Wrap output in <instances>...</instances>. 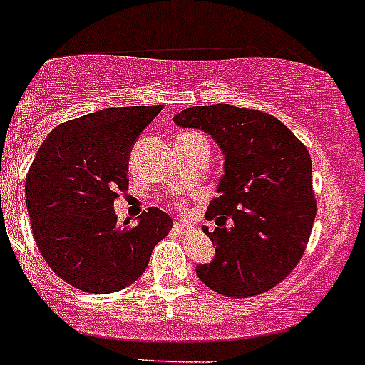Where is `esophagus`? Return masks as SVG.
<instances>
[{
	"mask_svg": "<svg viewBox=\"0 0 365 365\" xmlns=\"http://www.w3.org/2000/svg\"><path fill=\"white\" fill-rule=\"evenodd\" d=\"M190 225H186V222H175V225H173V230L177 232V234H186V232L190 230Z\"/></svg>",
	"mask_w": 365,
	"mask_h": 365,
	"instance_id": "esophagus-1",
	"label": "esophagus"
}]
</instances>
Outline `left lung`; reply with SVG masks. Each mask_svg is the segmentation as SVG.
<instances>
[{"instance_id":"left-lung-1","label":"left lung","mask_w":365,"mask_h":365,"mask_svg":"<svg viewBox=\"0 0 365 365\" xmlns=\"http://www.w3.org/2000/svg\"><path fill=\"white\" fill-rule=\"evenodd\" d=\"M173 122L212 135L225 155L206 210L217 227H202L215 256L197 265L199 279L228 298L269 291L298 265L316 217L307 148L269 113L228 104L188 108Z\"/></svg>"}]
</instances>
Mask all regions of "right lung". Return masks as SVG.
Listing matches in <instances>:
<instances>
[{
	"label": "right lung",
	"mask_w": 365,
	"mask_h": 365,
	"mask_svg": "<svg viewBox=\"0 0 365 365\" xmlns=\"http://www.w3.org/2000/svg\"><path fill=\"white\" fill-rule=\"evenodd\" d=\"M163 106L108 108L56 125L25 179L32 234L47 265L83 292L109 294L137 282L173 221L151 206L133 227L113 202L130 185L133 144Z\"/></svg>",
	"instance_id": "obj_1"
}]
</instances>
